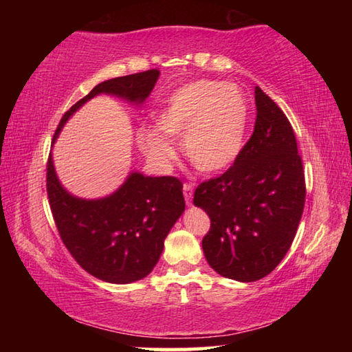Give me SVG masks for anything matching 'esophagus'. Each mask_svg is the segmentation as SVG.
I'll list each match as a JSON object with an SVG mask.
<instances>
[{
    "mask_svg": "<svg viewBox=\"0 0 352 352\" xmlns=\"http://www.w3.org/2000/svg\"><path fill=\"white\" fill-rule=\"evenodd\" d=\"M192 192H194V184L184 183L183 184V195H184V200H186V205L192 204Z\"/></svg>",
    "mask_w": 352,
    "mask_h": 352,
    "instance_id": "34e87169",
    "label": "esophagus"
}]
</instances>
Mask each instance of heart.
<instances>
[{
	"label": "heart",
	"instance_id": "b5f03b06",
	"mask_svg": "<svg viewBox=\"0 0 352 352\" xmlns=\"http://www.w3.org/2000/svg\"><path fill=\"white\" fill-rule=\"evenodd\" d=\"M157 128L142 129L140 142L157 163H168L180 140L189 163L204 174H217L239 157L248 126V104L239 87L194 80L169 94L157 111Z\"/></svg>",
	"mask_w": 352,
	"mask_h": 352
}]
</instances>
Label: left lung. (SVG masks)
Returning a JSON list of instances; mask_svg holds the SVG:
<instances>
[{
  "label": "left lung",
  "instance_id": "1",
  "mask_svg": "<svg viewBox=\"0 0 352 352\" xmlns=\"http://www.w3.org/2000/svg\"><path fill=\"white\" fill-rule=\"evenodd\" d=\"M254 100V132L234 164L194 192V205L211 219L201 241L208 264L241 283L258 281L276 269L295 239L306 199L287 116L259 87Z\"/></svg>",
  "mask_w": 352,
  "mask_h": 352
}]
</instances>
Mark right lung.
<instances>
[{"instance_id": "obj_1", "label": "right lung", "mask_w": 352, "mask_h": 352, "mask_svg": "<svg viewBox=\"0 0 352 352\" xmlns=\"http://www.w3.org/2000/svg\"><path fill=\"white\" fill-rule=\"evenodd\" d=\"M160 77L148 69L105 80L65 113V122L98 94L126 99L140 105ZM50 206L65 247L83 270L111 284H129L146 278L163 253L164 239L184 211L183 183L177 177H146L132 172L115 192L102 199H79L58 182L52 155L46 166Z\"/></svg>"}]
</instances>
